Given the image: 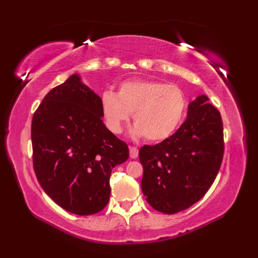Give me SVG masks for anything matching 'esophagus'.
Masks as SVG:
<instances>
[{
    "label": "esophagus",
    "instance_id": "obj_1",
    "mask_svg": "<svg viewBox=\"0 0 258 258\" xmlns=\"http://www.w3.org/2000/svg\"><path fill=\"white\" fill-rule=\"evenodd\" d=\"M138 156H139V150H138V147L130 146V157H131V158H136Z\"/></svg>",
    "mask_w": 258,
    "mask_h": 258
}]
</instances>
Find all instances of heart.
Listing matches in <instances>:
<instances>
[{"label":"heart","mask_w":258,"mask_h":258,"mask_svg":"<svg viewBox=\"0 0 258 258\" xmlns=\"http://www.w3.org/2000/svg\"><path fill=\"white\" fill-rule=\"evenodd\" d=\"M187 109L180 87L155 80L124 81L117 93L103 92L101 113L106 127L119 134L133 113L132 134L150 142H162L178 128Z\"/></svg>","instance_id":"obj_1"}]
</instances>
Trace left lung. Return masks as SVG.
<instances>
[{"label": "left lung", "instance_id": "left-lung-1", "mask_svg": "<svg viewBox=\"0 0 258 258\" xmlns=\"http://www.w3.org/2000/svg\"><path fill=\"white\" fill-rule=\"evenodd\" d=\"M142 190L154 210L175 214L210 189L224 155L220 112L201 95L189 103L187 118L168 139L140 149Z\"/></svg>", "mask_w": 258, "mask_h": 258}]
</instances>
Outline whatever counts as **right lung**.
Returning a JSON list of instances; mask_svg holds the SVG:
<instances>
[{
    "mask_svg": "<svg viewBox=\"0 0 258 258\" xmlns=\"http://www.w3.org/2000/svg\"><path fill=\"white\" fill-rule=\"evenodd\" d=\"M101 97L71 75L43 98L32 118L33 167L45 193L65 211L92 215L107 205L112 169L128 146L106 128Z\"/></svg>",
    "mask_w": 258,
    "mask_h": 258,
    "instance_id": "1",
    "label": "right lung"
}]
</instances>
